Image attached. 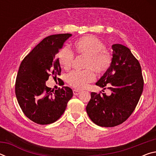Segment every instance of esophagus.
<instances>
[{
	"label": "esophagus",
	"mask_w": 156,
	"mask_h": 156,
	"mask_svg": "<svg viewBox=\"0 0 156 156\" xmlns=\"http://www.w3.org/2000/svg\"><path fill=\"white\" fill-rule=\"evenodd\" d=\"M73 95H75V96H78V95L80 94V91H78V90H76V89H73Z\"/></svg>",
	"instance_id": "obj_1"
}]
</instances>
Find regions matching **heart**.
Returning a JSON list of instances; mask_svg holds the SVG:
<instances>
[{
    "mask_svg": "<svg viewBox=\"0 0 156 156\" xmlns=\"http://www.w3.org/2000/svg\"><path fill=\"white\" fill-rule=\"evenodd\" d=\"M76 54L86 57L83 72H72L67 76V80L70 86L76 89H83L95 80V73L102 75L110 68L113 61L112 54L105 49V44L96 37L87 35L81 37L73 43ZM56 57L59 64L65 70L72 67L73 58V52L68 47H63L58 52Z\"/></svg>",
    "mask_w": 156,
    "mask_h": 156,
    "instance_id": "heart-1",
    "label": "heart"
}]
</instances>
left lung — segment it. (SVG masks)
Instances as JSON below:
<instances>
[{
    "label": "left lung",
    "instance_id": "1",
    "mask_svg": "<svg viewBox=\"0 0 156 156\" xmlns=\"http://www.w3.org/2000/svg\"><path fill=\"white\" fill-rule=\"evenodd\" d=\"M113 61L110 68L96 83L109 89V96L91 93L87 113L96 125L112 127L125 122L131 115L140 98L144 87L141 66L128 47L112 45Z\"/></svg>",
    "mask_w": 156,
    "mask_h": 156
}]
</instances>
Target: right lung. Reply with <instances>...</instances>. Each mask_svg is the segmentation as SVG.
I'll return each mask as SVG.
<instances>
[{"instance_id": "add662e5", "label": "right lung", "mask_w": 156, "mask_h": 156, "mask_svg": "<svg viewBox=\"0 0 156 156\" xmlns=\"http://www.w3.org/2000/svg\"><path fill=\"white\" fill-rule=\"evenodd\" d=\"M72 36L60 34L46 37L20 65L15 84L16 96L24 114L39 125H49L58 120L73 96L72 89L68 87L54 91L45 84L50 76H60L61 68L55 56Z\"/></svg>"}]
</instances>
